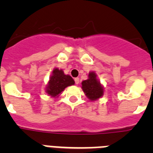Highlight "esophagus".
<instances>
[{
  "instance_id": "esophagus-1",
  "label": "esophagus",
  "mask_w": 153,
  "mask_h": 153,
  "mask_svg": "<svg viewBox=\"0 0 153 153\" xmlns=\"http://www.w3.org/2000/svg\"><path fill=\"white\" fill-rule=\"evenodd\" d=\"M74 80H75L76 84H79V78H78V77L75 78V79H74Z\"/></svg>"
}]
</instances>
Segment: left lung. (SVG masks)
I'll use <instances>...</instances> for the list:
<instances>
[{"mask_svg": "<svg viewBox=\"0 0 153 153\" xmlns=\"http://www.w3.org/2000/svg\"><path fill=\"white\" fill-rule=\"evenodd\" d=\"M81 85V88L86 97L92 102L98 100L103 96L104 87L97 78L95 71H90L87 79L82 81Z\"/></svg>", "mask_w": 153, "mask_h": 153, "instance_id": "8db88e82", "label": "left lung"}]
</instances>
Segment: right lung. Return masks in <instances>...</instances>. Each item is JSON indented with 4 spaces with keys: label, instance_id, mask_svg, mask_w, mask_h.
Masks as SVG:
<instances>
[{
    "label": "right lung",
    "instance_id": "1",
    "mask_svg": "<svg viewBox=\"0 0 153 153\" xmlns=\"http://www.w3.org/2000/svg\"><path fill=\"white\" fill-rule=\"evenodd\" d=\"M74 84L75 82L70 75H66L62 69L55 67L46 85L45 92L49 97L57 98L65 88Z\"/></svg>",
    "mask_w": 153,
    "mask_h": 153
}]
</instances>
